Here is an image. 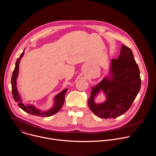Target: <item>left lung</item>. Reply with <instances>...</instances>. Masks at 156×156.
Segmentation results:
<instances>
[{
	"label": "left lung",
	"instance_id": "left-lung-1",
	"mask_svg": "<svg viewBox=\"0 0 156 156\" xmlns=\"http://www.w3.org/2000/svg\"><path fill=\"white\" fill-rule=\"evenodd\" d=\"M138 66L131 50L122 45L117 59H111L107 75L93 86L88 105L92 112L102 119H115L130 108L141 87ZM101 91L106 96L102 103L95 99Z\"/></svg>",
	"mask_w": 156,
	"mask_h": 156
}]
</instances>
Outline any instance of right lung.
<instances>
[{
  "mask_svg": "<svg viewBox=\"0 0 156 156\" xmlns=\"http://www.w3.org/2000/svg\"><path fill=\"white\" fill-rule=\"evenodd\" d=\"M24 53H25V50L20 55V57L17 59L15 63V67L12 76L11 83H12V94H13V98L15 102L18 104V106L22 110L31 115L41 116L42 117L52 116L54 114L58 112L60 110V109L62 108L65 101V95L66 94V92L67 91V88L64 89V90H63L61 92H60L59 93H58L57 95L55 96L54 98V102L52 105V107L47 110L42 111L41 109L37 108L34 105L29 104H28L22 102L21 97L18 91L16 81H17L18 73H19L20 62L21 58L23 57Z\"/></svg>",
  "mask_w": 156,
  "mask_h": 156,
  "instance_id": "right-lung-1",
  "label": "right lung"
}]
</instances>
